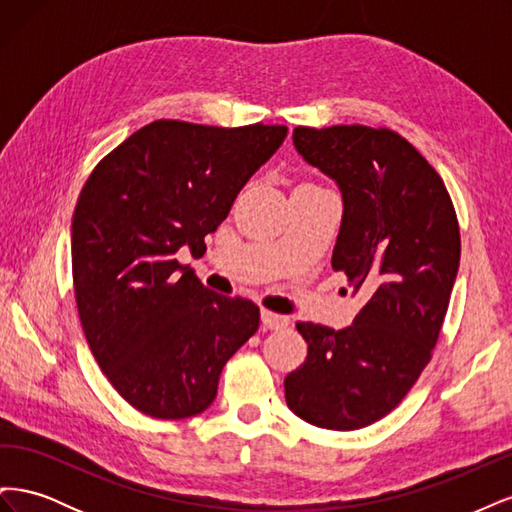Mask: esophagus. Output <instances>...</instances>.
I'll return each instance as SVG.
<instances>
[{
  "label": "esophagus",
  "mask_w": 512,
  "mask_h": 512,
  "mask_svg": "<svg viewBox=\"0 0 512 512\" xmlns=\"http://www.w3.org/2000/svg\"><path fill=\"white\" fill-rule=\"evenodd\" d=\"M260 318H262V324H265V329H269V331H282V329H286L288 324H290L288 316L269 312V309H262Z\"/></svg>",
  "instance_id": "esophagus-1"
}]
</instances>
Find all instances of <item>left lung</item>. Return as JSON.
I'll return each instance as SVG.
<instances>
[{
	"mask_svg": "<svg viewBox=\"0 0 512 512\" xmlns=\"http://www.w3.org/2000/svg\"><path fill=\"white\" fill-rule=\"evenodd\" d=\"M292 145L342 194L331 265L367 303L342 331L297 324L307 361L284 380L286 404L316 427L361 429L431 359L459 271L457 215L440 175L391 130L294 128Z\"/></svg>",
	"mask_w": 512,
	"mask_h": 512,
	"instance_id": "8db88e82",
	"label": "left lung"
}]
</instances>
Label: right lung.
Returning a JSON list of instances; mask_svg holds the SVG:
<instances>
[{"label":"right lung","instance_id":"right-lung-1","mask_svg":"<svg viewBox=\"0 0 512 512\" xmlns=\"http://www.w3.org/2000/svg\"><path fill=\"white\" fill-rule=\"evenodd\" d=\"M286 134L160 119L89 175L70 237L76 307L104 376L143 414L205 412L226 361L258 331V305L205 288L177 252L207 250Z\"/></svg>","mask_w":512,"mask_h":512}]
</instances>
